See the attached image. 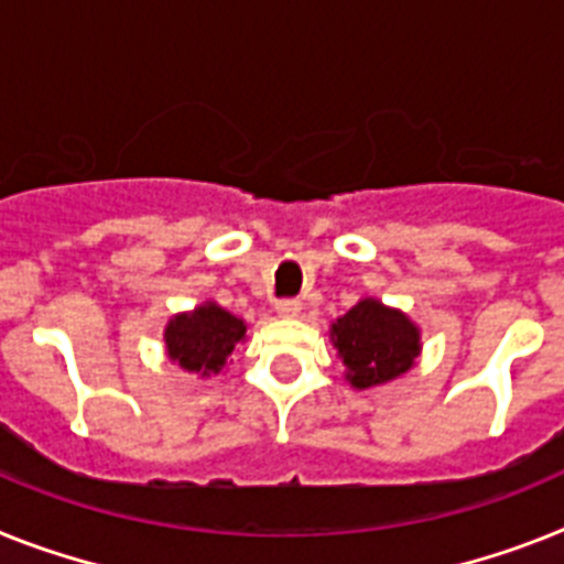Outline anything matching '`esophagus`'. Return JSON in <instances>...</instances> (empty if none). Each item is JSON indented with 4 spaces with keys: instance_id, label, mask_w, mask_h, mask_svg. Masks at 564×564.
Listing matches in <instances>:
<instances>
[{
    "instance_id": "obj_1",
    "label": "esophagus",
    "mask_w": 564,
    "mask_h": 564,
    "mask_svg": "<svg viewBox=\"0 0 564 564\" xmlns=\"http://www.w3.org/2000/svg\"><path fill=\"white\" fill-rule=\"evenodd\" d=\"M301 310H304V304H301V301H281V304L274 306V312H278V315H281V318H297V315H301Z\"/></svg>"
}]
</instances>
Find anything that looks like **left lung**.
I'll list each match as a JSON object with an SVG mask.
<instances>
[{"label": "left lung", "instance_id": "1", "mask_svg": "<svg viewBox=\"0 0 564 564\" xmlns=\"http://www.w3.org/2000/svg\"><path fill=\"white\" fill-rule=\"evenodd\" d=\"M329 338L347 367L344 378L355 390L390 384L392 378L413 370L421 352L419 326L376 297H364L340 315L329 326Z\"/></svg>", "mask_w": 564, "mask_h": 564}]
</instances>
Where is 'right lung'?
Wrapping results in <instances>:
<instances>
[{
  "mask_svg": "<svg viewBox=\"0 0 564 564\" xmlns=\"http://www.w3.org/2000/svg\"><path fill=\"white\" fill-rule=\"evenodd\" d=\"M246 338V321L226 312L224 306L206 304L192 312H180L165 326V355L180 370L209 378L226 367L231 349Z\"/></svg>",
  "mask_w": 564,
  "mask_h": 564,
  "instance_id": "obj_1",
  "label": "right lung"
}]
</instances>
